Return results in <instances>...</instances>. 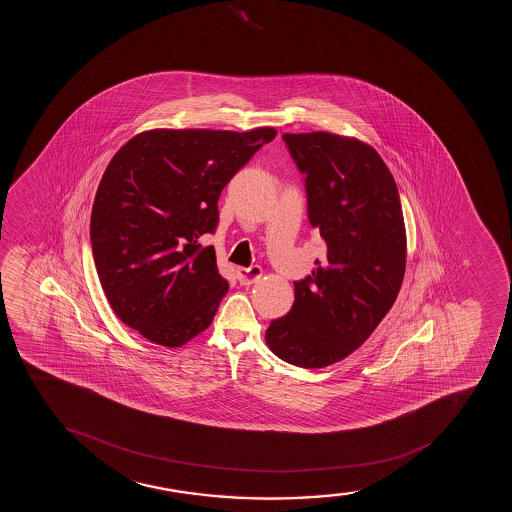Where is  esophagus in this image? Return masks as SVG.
I'll use <instances>...</instances> for the list:
<instances>
[{
  "label": "esophagus",
  "instance_id": "1",
  "mask_svg": "<svg viewBox=\"0 0 512 512\" xmlns=\"http://www.w3.org/2000/svg\"><path fill=\"white\" fill-rule=\"evenodd\" d=\"M263 275V270L259 266H251V268H241L237 271V280L241 285H253L259 282V278Z\"/></svg>",
  "mask_w": 512,
  "mask_h": 512
}]
</instances>
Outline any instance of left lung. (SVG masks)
<instances>
[{
    "mask_svg": "<svg viewBox=\"0 0 512 512\" xmlns=\"http://www.w3.org/2000/svg\"><path fill=\"white\" fill-rule=\"evenodd\" d=\"M304 174L307 217L326 244L294 306L266 343L287 364L321 369L348 357L388 314L405 277L400 193L379 153L324 131L282 136Z\"/></svg>",
    "mask_w": 512,
    "mask_h": 512,
    "instance_id": "left-lung-1",
    "label": "left lung"
}]
</instances>
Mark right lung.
<instances>
[{"mask_svg":"<svg viewBox=\"0 0 512 512\" xmlns=\"http://www.w3.org/2000/svg\"><path fill=\"white\" fill-rule=\"evenodd\" d=\"M277 136L152 130L112 157L95 194L90 244L112 311L162 347L205 331L229 283L201 235L218 225V198L254 153Z\"/></svg>","mask_w":512,"mask_h":512,"instance_id":"1","label":"right lung"}]
</instances>
